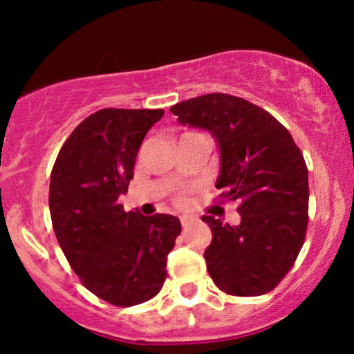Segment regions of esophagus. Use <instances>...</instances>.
<instances>
[{"instance_id":"obj_1","label":"esophagus","mask_w":354,"mask_h":354,"mask_svg":"<svg viewBox=\"0 0 354 354\" xmlns=\"http://www.w3.org/2000/svg\"><path fill=\"white\" fill-rule=\"evenodd\" d=\"M180 219H181L183 228H188V226H191V225H193V223H196V221H198V218L189 216V214H183V216H181Z\"/></svg>"}]
</instances>
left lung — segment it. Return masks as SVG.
<instances>
[{"label":"left lung","mask_w":354,"mask_h":354,"mask_svg":"<svg viewBox=\"0 0 354 354\" xmlns=\"http://www.w3.org/2000/svg\"><path fill=\"white\" fill-rule=\"evenodd\" d=\"M178 123L214 138L216 188L239 203L241 221L201 219L213 239L205 259L214 284L233 296L271 291L291 270L308 226V169L290 131L250 101L211 93L169 108Z\"/></svg>","instance_id":"8db88e82"}]
</instances>
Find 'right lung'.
<instances>
[{"mask_svg": "<svg viewBox=\"0 0 354 354\" xmlns=\"http://www.w3.org/2000/svg\"><path fill=\"white\" fill-rule=\"evenodd\" d=\"M163 109H100L64 141L50 181L61 250L84 286L115 306H135L163 288L166 258L181 233L171 214L124 213L138 149Z\"/></svg>", "mask_w": 354, "mask_h": 354, "instance_id": "right-lung-1", "label": "right lung"}]
</instances>
